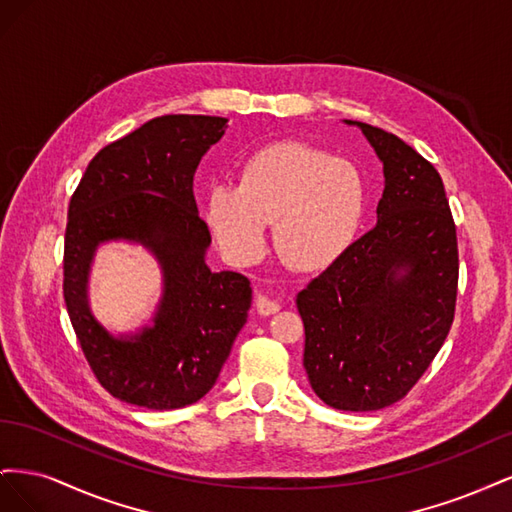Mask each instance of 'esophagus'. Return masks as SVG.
Wrapping results in <instances>:
<instances>
[{"label":"esophagus","mask_w":512,"mask_h":512,"mask_svg":"<svg viewBox=\"0 0 512 512\" xmlns=\"http://www.w3.org/2000/svg\"><path fill=\"white\" fill-rule=\"evenodd\" d=\"M256 312L260 316H271L275 312H280V303L273 301V299H267V297H258L256 299Z\"/></svg>","instance_id":"1"}]
</instances>
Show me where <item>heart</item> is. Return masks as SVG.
Returning <instances> with one entry per match:
<instances>
[{
	"label": "heart",
	"instance_id": "b5f03b06",
	"mask_svg": "<svg viewBox=\"0 0 512 512\" xmlns=\"http://www.w3.org/2000/svg\"><path fill=\"white\" fill-rule=\"evenodd\" d=\"M365 207V179L352 162L309 145L282 143L247 158L237 188H211L207 224L237 267L265 256L267 224H273L280 256L292 269L314 273L346 254Z\"/></svg>",
	"mask_w": 512,
	"mask_h": 512
}]
</instances>
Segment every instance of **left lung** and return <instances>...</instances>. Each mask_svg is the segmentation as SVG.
<instances>
[{"label":"left lung","mask_w":512,"mask_h":512,"mask_svg":"<svg viewBox=\"0 0 512 512\" xmlns=\"http://www.w3.org/2000/svg\"><path fill=\"white\" fill-rule=\"evenodd\" d=\"M359 126L384 166L378 224L297 297L303 367L324 404L371 412L404 399L451 331L457 230L442 177L391 132Z\"/></svg>","instance_id":"8db88e82"}]
</instances>
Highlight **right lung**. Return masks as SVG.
Wrapping results in <instances>:
<instances>
[{
	"label": "right lung",
	"mask_w": 512,
	"mask_h": 512,
	"mask_svg": "<svg viewBox=\"0 0 512 512\" xmlns=\"http://www.w3.org/2000/svg\"><path fill=\"white\" fill-rule=\"evenodd\" d=\"M226 121L209 115L151 119L100 149L70 198L68 316L98 382L126 404L149 410L196 404L218 380L247 322L250 280L207 267L211 232L192 192L198 162L220 141ZM119 238L141 242L159 258L165 290L153 328L115 338L90 314L86 280L97 245Z\"/></svg>",
	"instance_id": "add662e5"
}]
</instances>
